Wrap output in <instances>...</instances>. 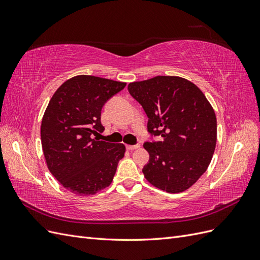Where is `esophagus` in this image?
I'll return each instance as SVG.
<instances>
[{
	"label": "esophagus",
	"mask_w": 260,
	"mask_h": 260,
	"mask_svg": "<svg viewBox=\"0 0 260 260\" xmlns=\"http://www.w3.org/2000/svg\"><path fill=\"white\" fill-rule=\"evenodd\" d=\"M125 147H127V149H129V151H132V149H136V148L140 147V145H139V144H136V145H127Z\"/></svg>",
	"instance_id": "1"
}]
</instances>
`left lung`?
I'll use <instances>...</instances> for the list:
<instances>
[{
    "label": "left lung",
    "mask_w": 260,
    "mask_h": 260,
    "mask_svg": "<svg viewBox=\"0 0 260 260\" xmlns=\"http://www.w3.org/2000/svg\"><path fill=\"white\" fill-rule=\"evenodd\" d=\"M131 96L148 117L147 131L161 137L145 142L149 161L145 179L168 193L192 186L211 161L217 142L214 108L193 82L177 76H157L128 85Z\"/></svg>",
    "instance_id": "8db88e82"
}]
</instances>
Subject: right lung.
Instances as JSON below:
<instances>
[{
  "label": "right lung",
  "mask_w": 260,
  "mask_h": 260,
  "mask_svg": "<svg viewBox=\"0 0 260 260\" xmlns=\"http://www.w3.org/2000/svg\"><path fill=\"white\" fill-rule=\"evenodd\" d=\"M125 82L95 76L70 78L54 93L41 123L48 168L74 194L92 195L112 183L125 146L94 138L104 131L102 107Z\"/></svg>",
  "instance_id": "add662e5"
}]
</instances>
